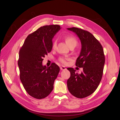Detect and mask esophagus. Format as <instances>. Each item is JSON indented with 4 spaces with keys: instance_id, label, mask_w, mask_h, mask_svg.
I'll list each match as a JSON object with an SVG mask.
<instances>
[{
    "instance_id": "esophagus-1",
    "label": "esophagus",
    "mask_w": 120,
    "mask_h": 120,
    "mask_svg": "<svg viewBox=\"0 0 120 120\" xmlns=\"http://www.w3.org/2000/svg\"><path fill=\"white\" fill-rule=\"evenodd\" d=\"M60 70L62 71V70H66V67H64V66H61L60 67Z\"/></svg>"
}]
</instances>
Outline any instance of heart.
I'll return each instance as SVG.
<instances>
[{
	"mask_svg": "<svg viewBox=\"0 0 120 120\" xmlns=\"http://www.w3.org/2000/svg\"><path fill=\"white\" fill-rule=\"evenodd\" d=\"M65 41H66L67 44L68 45V46L70 47L72 45H75L77 44V41L76 38L74 37L72 35H67L64 38ZM56 41H54L52 43V49H55L56 46ZM69 59L67 57H60V60L61 61V63L66 64H67V60H68Z\"/></svg>",
	"mask_w": 120,
	"mask_h": 120,
	"instance_id": "heart-1",
	"label": "heart"
}]
</instances>
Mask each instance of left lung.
Masks as SVG:
<instances>
[{
	"instance_id": "left-lung-1",
	"label": "left lung",
	"mask_w": 120,
	"mask_h": 120,
	"mask_svg": "<svg viewBox=\"0 0 120 120\" xmlns=\"http://www.w3.org/2000/svg\"><path fill=\"white\" fill-rule=\"evenodd\" d=\"M80 40L82 48L75 66L82 68L79 74L73 68H69L71 76L67 81L69 92L78 98H83L92 94L101 79L105 62L104 50L100 42L90 32L77 27L68 28Z\"/></svg>"
}]
</instances>
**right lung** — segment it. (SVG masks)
Instances as JSON below:
<instances>
[{
  "label": "right lung",
  "instance_id": "obj_1",
  "mask_svg": "<svg viewBox=\"0 0 120 120\" xmlns=\"http://www.w3.org/2000/svg\"><path fill=\"white\" fill-rule=\"evenodd\" d=\"M60 28L59 25L41 27L27 36L19 50L20 81L26 92L35 99H43L49 95L59 73L57 64L52 63L48 67L43 66L42 60L52 51V39Z\"/></svg>",
  "mask_w": 120,
  "mask_h": 120
}]
</instances>
